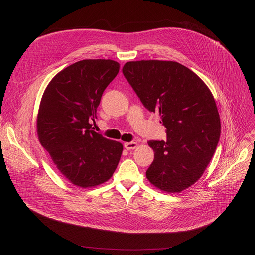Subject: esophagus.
<instances>
[{
	"instance_id": "34e87169",
	"label": "esophagus",
	"mask_w": 255,
	"mask_h": 255,
	"mask_svg": "<svg viewBox=\"0 0 255 255\" xmlns=\"http://www.w3.org/2000/svg\"><path fill=\"white\" fill-rule=\"evenodd\" d=\"M124 146L127 150H134L136 146H137V142L134 141H131V142H125Z\"/></svg>"
}]
</instances>
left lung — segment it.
<instances>
[{
    "label": "left lung",
    "mask_w": 255,
    "mask_h": 255,
    "mask_svg": "<svg viewBox=\"0 0 255 255\" xmlns=\"http://www.w3.org/2000/svg\"><path fill=\"white\" fill-rule=\"evenodd\" d=\"M123 74L145 109L159 112L166 128L165 141H149L154 161L146 178L168 193L187 189L203 176L220 137V117L211 91L178 62H127Z\"/></svg>",
    "instance_id": "8db88e82"
}]
</instances>
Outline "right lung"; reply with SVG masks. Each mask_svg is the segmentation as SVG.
<instances>
[{"instance_id": "1", "label": "right lung", "mask_w": 255, "mask_h": 255, "mask_svg": "<svg viewBox=\"0 0 255 255\" xmlns=\"http://www.w3.org/2000/svg\"><path fill=\"white\" fill-rule=\"evenodd\" d=\"M119 69L113 60L76 62L50 80L40 102L39 141L62 176L82 188L110 180L122 155V143L103 137L91 124Z\"/></svg>"}]
</instances>
